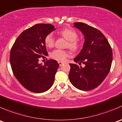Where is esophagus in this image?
<instances>
[{"label": "esophagus", "mask_w": 122, "mask_h": 122, "mask_svg": "<svg viewBox=\"0 0 122 122\" xmlns=\"http://www.w3.org/2000/svg\"><path fill=\"white\" fill-rule=\"evenodd\" d=\"M58 64L60 65V66H61L64 64L63 62H61V61H58Z\"/></svg>", "instance_id": "34e87169"}]
</instances>
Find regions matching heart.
I'll use <instances>...</instances> for the list:
<instances>
[{
    "label": "heart",
    "instance_id": "1",
    "mask_svg": "<svg viewBox=\"0 0 122 122\" xmlns=\"http://www.w3.org/2000/svg\"><path fill=\"white\" fill-rule=\"evenodd\" d=\"M60 34L68 41L67 47L70 49L76 51L79 48V42L77 41V33L74 30L70 28H66L61 30L60 31ZM45 43L46 46L51 48L54 45L55 38L52 33H49L47 35L45 39ZM51 57L55 60L58 61H64L67 57L69 56V53L65 51L56 49L51 53Z\"/></svg>",
    "mask_w": 122,
    "mask_h": 122
}]
</instances>
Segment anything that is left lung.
<instances>
[{
	"mask_svg": "<svg viewBox=\"0 0 122 122\" xmlns=\"http://www.w3.org/2000/svg\"><path fill=\"white\" fill-rule=\"evenodd\" d=\"M74 27L84 36L83 46L74 61L85 67L70 64L71 83L81 91L94 89L103 81L110 70L113 54L103 34L97 28L83 22H74Z\"/></svg>",
	"mask_w": 122,
	"mask_h": 122,
	"instance_id": "obj_1",
	"label": "left lung"
}]
</instances>
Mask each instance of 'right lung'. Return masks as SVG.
<instances>
[{
  "label": "right lung",
  "instance_id": "add662e5",
  "mask_svg": "<svg viewBox=\"0 0 122 122\" xmlns=\"http://www.w3.org/2000/svg\"><path fill=\"white\" fill-rule=\"evenodd\" d=\"M55 30L51 24L35 25L20 34L10 51V63L14 76L33 92H46L54 82L59 64L51 59L42 65L39 60L48 55L45 39Z\"/></svg>",
  "mask_w": 122,
  "mask_h": 122
}]
</instances>
